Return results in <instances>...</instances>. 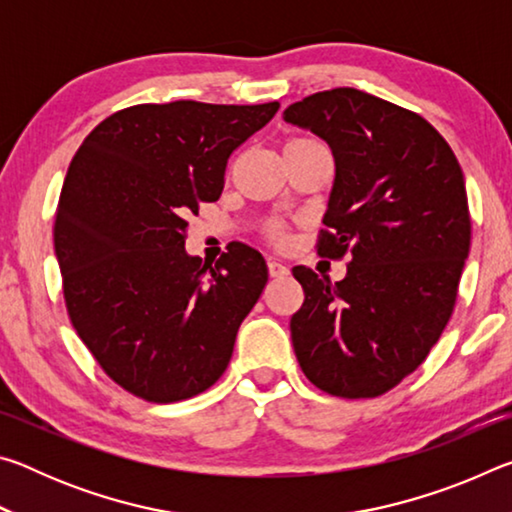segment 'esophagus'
Instances as JSON below:
<instances>
[{
    "label": "esophagus",
    "instance_id": "1",
    "mask_svg": "<svg viewBox=\"0 0 512 512\" xmlns=\"http://www.w3.org/2000/svg\"><path fill=\"white\" fill-rule=\"evenodd\" d=\"M268 275L271 277H284V275H289V268L284 266V264H280V262H268Z\"/></svg>",
    "mask_w": 512,
    "mask_h": 512
}]
</instances>
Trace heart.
I'll return each mask as SVG.
<instances>
[{
	"mask_svg": "<svg viewBox=\"0 0 512 512\" xmlns=\"http://www.w3.org/2000/svg\"><path fill=\"white\" fill-rule=\"evenodd\" d=\"M309 144H316V142L309 140V137H291V140L284 142L282 151L289 153V151H296V149H305V146H309ZM268 235H271V239H275V241H282L284 230L280 228V225H271V228H268Z\"/></svg>",
	"mask_w": 512,
	"mask_h": 512,
	"instance_id": "1",
	"label": "heart"
}]
</instances>
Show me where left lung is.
<instances>
[{
  "label": "left lung",
  "instance_id": "obj_1",
  "mask_svg": "<svg viewBox=\"0 0 512 512\" xmlns=\"http://www.w3.org/2000/svg\"><path fill=\"white\" fill-rule=\"evenodd\" d=\"M284 121L334 155L318 255L350 257L341 282L307 266L291 318L302 372L336 397H377L427 359L454 311L470 253L461 164L427 119L354 88L316 92Z\"/></svg>",
  "mask_w": 512,
  "mask_h": 512
}]
</instances>
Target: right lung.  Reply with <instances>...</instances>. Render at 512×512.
<instances>
[{"label":"right lung","mask_w":512,"mask_h":512,"mask_svg":"<svg viewBox=\"0 0 512 512\" xmlns=\"http://www.w3.org/2000/svg\"><path fill=\"white\" fill-rule=\"evenodd\" d=\"M277 108L142 103L103 119L69 164L54 225L69 318L142 400L207 391L262 296V253L235 244L207 266L185 250V230L198 205L219 201L230 153Z\"/></svg>","instance_id":"right-lung-1"}]
</instances>
